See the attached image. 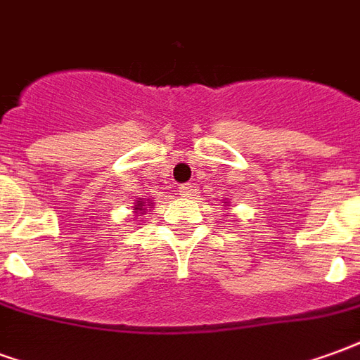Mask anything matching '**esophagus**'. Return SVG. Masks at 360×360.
<instances>
[{"label": "esophagus", "instance_id": "esophagus-1", "mask_svg": "<svg viewBox=\"0 0 360 360\" xmlns=\"http://www.w3.org/2000/svg\"><path fill=\"white\" fill-rule=\"evenodd\" d=\"M178 191H180V195H182V198H190V195H191V186H190V184H182V186L178 188Z\"/></svg>", "mask_w": 360, "mask_h": 360}]
</instances>
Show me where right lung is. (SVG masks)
I'll return each mask as SVG.
<instances>
[{"mask_svg":"<svg viewBox=\"0 0 360 360\" xmlns=\"http://www.w3.org/2000/svg\"><path fill=\"white\" fill-rule=\"evenodd\" d=\"M148 207H153V199L151 201H143V199H136V205H134V217H141V214H146V211H148Z\"/></svg>","mask_w":360,"mask_h":360,"instance_id":"right-lung-1","label":"right lung"}]
</instances>
